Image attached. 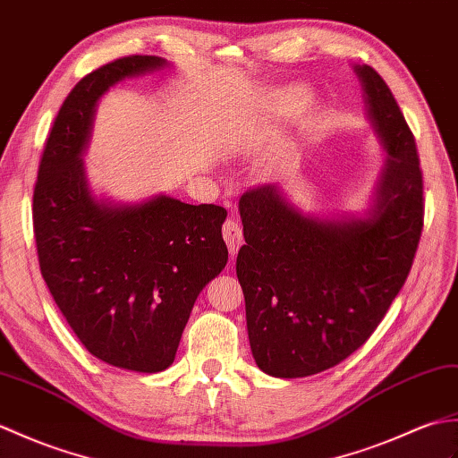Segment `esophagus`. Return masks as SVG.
<instances>
[{
    "mask_svg": "<svg viewBox=\"0 0 458 458\" xmlns=\"http://www.w3.org/2000/svg\"><path fill=\"white\" fill-rule=\"evenodd\" d=\"M223 239H225L231 257L237 255L239 247L242 245V227L241 223L235 219H227L223 223Z\"/></svg>",
    "mask_w": 458,
    "mask_h": 458,
    "instance_id": "esophagus-1",
    "label": "esophagus"
}]
</instances>
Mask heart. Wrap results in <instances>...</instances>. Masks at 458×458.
<instances>
[{
	"mask_svg": "<svg viewBox=\"0 0 458 458\" xmlns=\"http://www.w3.org/2000/svg\"><path fill=\"white\" fill-rule=\"evenodd\" d=\"M310 89L303 88V86H286L284 89H280L278 94V101H280V107L284 109V114H298L303 107L310 104Z\"/></svg>",
	"mask_w": 458,
	"mask_h": 458,
	"instance_id": "heart-1",
	"label": "heart"
}]
</instances>
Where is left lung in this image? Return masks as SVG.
I'll return each instance as SVG.
<instances>
[{
    "instance_id": "8db88e82",
    "label": "left lung",
    "mask_w": 458,
    "mask_h": 458,
    "mask_svg": "<svg viewBox=\"0 0 458 458\" xmlns=\"http://www.w3.org/2000/svg\"><path fill=\"white\" fill-rule=\"evenodd\" d=\"M388 152L367 217L319 219L276 186L239 199L237 278L250 351L276 378L327 370L362 347L398 296L423 229V176L398 101L374 68L354 66Z\"/></svg>"
}]
</instances>
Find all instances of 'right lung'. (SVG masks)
<instances>
[{
    "instance_id": "add662e5",
    "label": "right lung",
    "mask_w": 458,
    "mask_h": 458,
    "mask_svg": "<svg viewBox=\"0 0 458 458\" xmlns=\"http://www.w3.org/2000/svg\"><path fill=\"white\" fill-rule=\"evenodd\" d=\"M165 66L135 55L80 80L58 109L33 191L40 274L58 310L96 359L148 374L174 362L196 298L225 268L227 209L162 194L127 206L98 199L82 155L98 99Z\"/></svg>"
}]
</instances>
